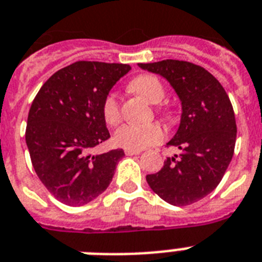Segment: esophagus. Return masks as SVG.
I'll use <instances>...</instances> for the list:
<instances>
[{"label": "esophagus", "mask_w": 262, "mask_h": 262, "mask_svg": "<svg viewBox=\"0 0 262 262\" xmlns=\"http://www.w3.org/2000/svg\"><path fill=\"white\" fill-rule=\"evenodd\" d=\"M124 152H126V155H139L142 151L140 150H131V148H126L124 150Z\"/></svg>", "instance_id": "esophagus-1"}]
</instances>
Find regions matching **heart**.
<instances>
[{
  "mask_svg": "<svg viewBox=\"0 0 262 262\" xmlns=\"http://www.w3.org/2000/svg\"><path fill=\"white\" fill-rule=\"evenodd\" d=\"M129 88L148 100L150 103H159L165 97V87L161 80L154 75H139L131 80ZM101 114L105 123L116 126L122 120V111L119 104L118 95L110 92L103 100ZM115 142L118 146L131 150H142L144 147L159 143L165 138V128L159 123L133 124L127 123L116 129Z\"/></svg>",
  "mask_w": 262,
  "mask_h": 262,
  "instance_id": "b5f03b06",
  "label": "heart"
}]
</instances>
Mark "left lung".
I'll use <instances>...</instances> for the list:
<instances>
[{"label":"left lung","instance_id":"8db88e82","mask_svg":"<svg viewBox=\"0 0 262 262\" xmlns=\"http://www.w3.org/2000/svg\"><path fill=\"white\" fill-rule=\"evenodd\" d=\"M171 84L182 101L181 124L167 146L179 155L146 177L151 190L174 206H187L210 194L221 182L234 154L237 124L226 91L210 72L182 60L139 64Z\"/></svg>","mask_w":262,"mask_h":262}]
</instances>
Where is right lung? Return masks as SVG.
Segmentation results:
<instances>
[{
    "instance_id": "obj_1",
    "label": "right lung",
    "mask_w": 262,
    "mask_h": 262,
    "mask_svg": "<svg viewBox=\"0 0 262 262\" xmlns=\"http://www.w3.org/2000/svg\"><path fill=\"white\" fill-rule=\"evenodd\" d=\"M128 64L76 61L49 77L34 97L25 131L34 171L56 200L81 206L100 195L122 148L94 155L110 139L101 104Z\"/></svg>"
}]
</instances>
